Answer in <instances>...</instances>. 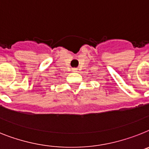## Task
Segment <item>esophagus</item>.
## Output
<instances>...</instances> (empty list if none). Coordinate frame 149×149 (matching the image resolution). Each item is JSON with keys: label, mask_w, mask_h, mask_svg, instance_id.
Returning a JSON list of instances; mask_svg holds the SVG:
<instances>
[{"label": "esophagus", "mask_w": 149, "mask_h": 149, "mask_svg": "<svg viewBox=\"0 0 149 149\" xmlns=\"http://www.w3.org/2000/svg\"><path fill=\"white\" fill-rule=\"evenodd\" d=\"M72 70H76V69H72Z\"/></svg>", "instance_id": "esophagus-1"}]
</instances>
